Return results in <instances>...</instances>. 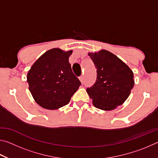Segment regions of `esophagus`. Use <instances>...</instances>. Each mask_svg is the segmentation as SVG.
<instances>
[{"mask_svg": "<svg viewBox=\"0 0 158 158\" xmlns=\"http://www.w3.org/2000/svg\"><path fill=\"white\" fill-rule=\"evenodd\" d=\"M79 80H80V81L81 82V84H84V76L81 75V77H79Z\"/></svg>", "mask_w": 158, "mask_h": 158, "instance_id": "1", "label": "esophagus"}]
</instances>
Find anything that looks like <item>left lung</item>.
I'll return each mask as SVG.
<instances>
[{
	"label": "left lung",
	"instance_id": "1",
	"mask_svg": "<svg viewBox=\"0 0 158 158\" xmlns=\"http://www.w3.org/2000/svg\"><path fill=\"white\" fill-rule=\"evenodd\" d=\"M97 69V79L86 91L96 108L110 111L121 105L135 84L133 73L126 64L106 50L89 53Z\"/></svg>",
	"mask_w": 158,
	"mask_h": 158
}]
</instances>
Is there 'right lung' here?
Returning a JSON list of instances; mask_svg holds the SVG:
<instances>
[{
	"label": "right lung",
	"mask_w": 158,
	"mask_h": 158,
	"mask_svg": "<svg viewBox=\"0 0 158 158\" xmlns=\"http://www.w3.org/2000/svg\"><path fill=\"white\" fill-rule=\"evenodd\" d=\"M73 51L54 48L42 55L27 75L29 90L36 102L53 110L68 105L81 85L69 63Z\"/></svg>",
	"instance_id": "add662e5"
}]
</instances>
